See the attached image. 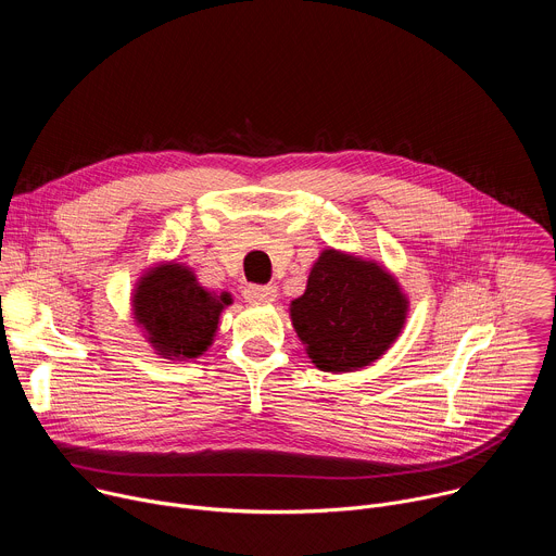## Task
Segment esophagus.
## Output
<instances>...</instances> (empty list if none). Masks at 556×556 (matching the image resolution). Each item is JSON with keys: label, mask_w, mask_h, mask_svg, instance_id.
Returning a JSON list of instances; mask_svg holds the SVG:
<instances>
[{"label": "esophagus", "mask_w": 556, "mask_h": 556, "mask_svg": "<svg viewBox=\"0 0 556 556\" xmlns=\"http://www.w3.org/2000/svg\"><path fill=\"white\" fill-rule=\"evenodd\" d=\"M277 296L275 286H247L244 288V299L249 303H270Z\"/></svg>", "instance_id": "1"}]
</instances>
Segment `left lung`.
I'll list each match as a JSON object with an SVG mask.
<instances>
[{"mask_svg":"<svg viewBox=\"0 0 556 556\" xmlns=\"http://www.w3.org/2000/svg\"><path fill=\"white\" fill-rule=\"evenodd\" d=\"M407 296L382 266L328 249L309 270L290 319L312 363L354 371L380 358L407 319Z\"/></svg>","mask_w":556,"mask_h":556,"instance_id":"obj_1","label":"left lung"}]
</instances>
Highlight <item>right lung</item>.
Instances as JSON below:
<instances>
[{
	"label": "right lung",
	"instance_id": "1",
	"mask_svg": "<svg viewBox=\"0 0 556 556\" xmlns=\"http://www.w3.org/2000/svg\"><path fill=\"white\" fill-rule=\"evenodd\" d=\"M131 303L151 348L165 358L189 361L211 345L230 294L208 292L187 266L163 264L140 277Z\"/></svg>",
	"mask_w": 556,
	"mask_h": 556
}]
</instances>
